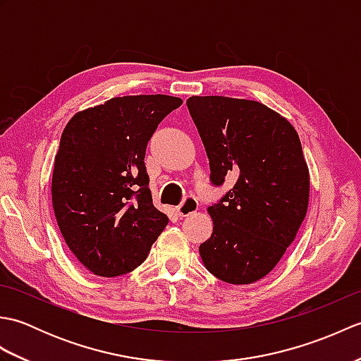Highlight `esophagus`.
<instances>
[{"mask_svg": "<svg viewBox=\"0 0 361 361\" xmlns=\"http://www.w3.org/2000/svg\"><path fill=\"white\" fill-rule=\"evenodd\" d=\"M198 209V202L197 198L192 195H188L185 200L181 202V204L176 208V214H178L180 217H188L190 214H194Z\"/></svg>", "mask_w": 361, "mask_h": 361, "instance_id": "34e87169", "label": "esophagus"}]
</instances>
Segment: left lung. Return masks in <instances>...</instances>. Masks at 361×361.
Listing matches in <instances>:
<instances>
[{"instance_id":"left-lung-1","label":"left lung","mask_w":361,"mask_h":361,"mask_svg":"<svg viewBox=\"0 0 361 361\" xmlns=\"http://www.w3.org/2000/svg\"><path fill=\"white\" fill-rule=\"evenodd\" d=\"M188 110L209 159V180L233 189L208 208L212 234L200 245L204 267L228 283L270 273L295 240L309 206L310 178L296 130L264 104L192 96Z\"/></svg>"}]
</instances>
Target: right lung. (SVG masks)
Returning a JSON list of instances; mask_svg holds the SVG:
<instances>
[{
    "label": "right lung",
    "instance_id": "obj_1",
    "mask_svg": "<svg viewBox=\"0 0 361 361\" xmlns=\"http://www.w3.org/2000/svg\"><path fill=\"white\" fill-rule=\"evenodd\" d=\"M180 97H113L74 114L54 159L52 206L68 248L91 273L140 267L169 224L152 203L145 149Z\"/></svg>",
    "mask_w": 361,
    "mask_h": 361
}]
</instances>
